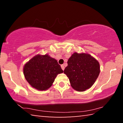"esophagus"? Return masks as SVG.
I'll return each instance as SVG.
<instances>
[{"mask_svg":"<svg viewBox=\"0 0 123 123\" xmlns=\"http://www.w3.org/2000/svg\"><path fill=\"white\" fill-rule=\"evenodd\" d=\"M61 68H62V69L63 70H64V66L63 64H62V65L61 66Z\"/></svg>","mask_w":123,"mask_h":123,"instance_id":"1","label":"esophagus"}]
</instances>
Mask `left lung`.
Returning a JSON list of instances; mask_svg holds the SVG:
<instances>
[{
    "label": "left lung",
    "instance_id": "obj_1",
    "mask_svg": "<svg viewBox=\"0 0 123 123\" xmlns=\"http://www.w3.org/2000/svg\"><path fill=\"white\" fill-rule=\"evenodd\" d=\"M64 73L69 79L72 88L79 92L90 88L98 77L99 62L89 54L74 53L68 59Z\"/></svg>",
    "mask_w": 123,
    "mask_h": 123
}]
</instances>
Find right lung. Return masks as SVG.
<instances>
[{
  "mask_svg": "<svg viewBox=\"0 0 123 123\" xmlns=\"http://www.w3.org/2000/svg\"><path fill=\"white\" fill-rule=\"evenodd\" d=\"M63 72L57 60L48 54H37L27 62L23 67L26 81L33 88L38 91L49 89L57 75Z\"/></svg>",
  "mask_w": 123,
  "mask_h": 123,
  "instance_id": "1",
  "label": "right lung"
}]
</instances>
